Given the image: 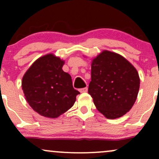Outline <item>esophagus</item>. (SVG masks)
Instances as JSON below:
<instances>
[{"instance_id": "34e87169", "label": "esophagus", "mask_w": 159, "mask_h": 159, "mask_svg": "<svg viewBox=\"0 0 159 159\" xmlns=\"http://www.w3.org/2000/svg\"><path fill=\"white\" fill-rule=\"evenodd\" d=\"M87 90H88V89H87V87H84V88L79 89V91L81 93H85V92H87Z\"/></svg>"}]
</instances>
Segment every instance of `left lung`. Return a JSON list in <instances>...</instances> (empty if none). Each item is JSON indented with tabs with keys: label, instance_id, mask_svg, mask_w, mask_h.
I'll return each mask as SVG.
<instances>
[{
	"label": "left lung",
	"instance_id": "1",
	"mask_svg": "<svg viewBox=\"0 0 159 159\" xmlns=\"http://www.w3.org/2000/svg\"><path fill=\"white\" fill-rule=\"evenodd\" d=\"M139 88L138 71L123 56L105 50L93 59L88 93L107 119L126 114L135 102Z\"/></svg>",
	"mask_w": 159,
	"mask_h": 159
}]
</instances>
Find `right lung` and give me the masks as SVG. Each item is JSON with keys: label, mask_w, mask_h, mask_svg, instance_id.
Listing matches in <instances>:
<instances>
[{"label": "right lung", "mask_w": 159, "mask_h": 159, "mask_svg": "<svg viewBox=\"0 0 159 159\" xmlns=\"http://www.w3.org/2000/svg\"><path fill=\"white\" fill-rule=\"evenodd\" d=\"M64 61L54 54L38 58L24 75L21 87L27 103L36 113L48 118L64 114L80 94L70 75L62 69Z\"/></svg>", "instance_id": "add662e5"}]
</instances>
